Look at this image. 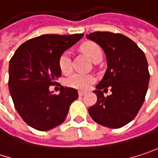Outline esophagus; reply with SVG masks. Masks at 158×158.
<instances>
[{"mask_svg":"<svg viewBox=\"0 0 158 158\" xmlns=\"http://www.w3.org/2000/svg\"><path fill=\"white\" fill-rule=\"evenodd\" d=\"M85 91H82V90H79V96H83V95H85Z\"/></svg>","mask_w":158,"mask_h":158,"instance_id":"1","label":"esophagus"}]
</instances>
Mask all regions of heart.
Instances as JSON below:
<instances>
[{
    "label": "heart",
    "mask_w": 158,
    "mask_h": 158,
    "mask_svg": "<svg viewBox=\"0 0 158 158\" xmlns=\"http://www.w3.org/2000/svg\"><path fill=\"white\" fill-rule=\"evenodd\" d=\"M82 51L86 54L90 60L93 62L99 58L102 57V52L100 47L94 43H86L82 46ZM58 66L60 70L63 73H69L71 70L72 64H71V54L69 51H65L61 54ZM95 81V77L91 74H85V73H73L69 76L66 80L65 84L68 87L77 89H87L89 86Z\"/></svg>",
    "instance_id": "1"
}]
</instances>
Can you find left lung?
Instances as JSON below:
<instances>
[{
    "label": "left lung",
    "instance_id": "8db88e82",
    "mask_svg": "<svg viewBox=\"0 0 158 158\" xmlns=\"http://www.w3.org/2000/svg\"><path fill=\"white\" fill-rule=\"evenodd\" d=\"M86 37L102 48L107 61L106 72L93 91L97 102L89 108V113L101 125L123 127L138 113L148 89L150 75L144 53L121 34L95 32ZM107 87L112 94L104 97L101 89Z\"/></svg>",
    "mask_w": 158,
    "mask_h": 158
}]
</instances>
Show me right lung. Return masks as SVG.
Segmentation results:
<instances>
[{
  "instance_id": "1",
  "label": "right lung",
  "mask_w": 158,
  "mask_h": 158,
  "mask_svg": "<svg viewBox=\"0 0 158 158\" xmlns=\"http://www.w3.org/2000/svg\"><path fill=\"white\" fill-rule=\"evenodd\" d=\"M83 36L43 35L24 42L15 52L9 64V90L16 110L31 127L48 131L66 120L78 91L62 86L56 95L49 86L61 76V54Z\"/></svg>"
}]
</instances>
